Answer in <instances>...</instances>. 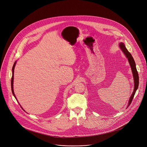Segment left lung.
Wrapping results in <instances>:
<instances>
[{"instance_id": "1", "label": "left lung", "mask_w": 147, "mask_h": 147, "mask_svg": "<svg viewBox=\"0 0 147 147\" xmlns=\"http://www.w3.org/2000/svg\"><path fill=\"white\" fill-rule=\"evenodd\" d=\"M119 47L120 48V49H121V51H123V52L124 53V55H125V56H126V57L128 59V60H129V63L130 65V66H131V70H132V72H133V78H134V91H133V94H131L130 98V99H129V103H128V106L127 107H129L130 106V105L131 104V102H132V100L134 98V96L135 95V93L136 92V90H137L138 88V84H139V77H138V72H137V69H136V63H135V61L132 56V55H131V53L128 51V50L126 49V48H125V47L124 46V43L123 42H120L119 44Z\"/></svg>"}]
</instances>
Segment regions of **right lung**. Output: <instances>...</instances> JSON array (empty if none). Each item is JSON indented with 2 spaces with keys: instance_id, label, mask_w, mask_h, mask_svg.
Returning a JSON list of instances; mask_svg holds the SVG:
<instances>
[{
  "instance_id": "obj_1",
  "label": "right lung",
  "mask_w": 147,
  "mask_h": 147,
  "mask_svg": "<svg viewBox=\"0 0 147 147\" xmlns=\"http://www.w3.org/2000/svg\"><path fill=\"white\" fill-rule=\"evenodd\" d=\"M16 61L14 62V63L13 65V68H12V77H11V91H12V93L14 95V96L15 97V98L17 99L16 97V95L14 94V90H13V80H14V67L16 66ZM23 109V108H22Z\"/></svg>"
}]
</instances>
